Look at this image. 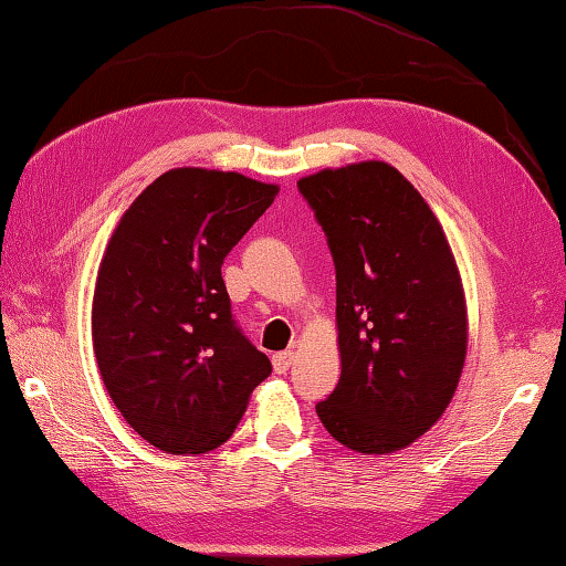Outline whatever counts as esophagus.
Segmentation results:
<instances>
[{
	"label": "esophagus",
	"instance_id": "1",
	"mask_svg": "<svg viewBox=\"0 0 566 566\" xmlns=\"http://www.w3.org/2000/svg\"><path fill=\"white\" fill-rule=\"evenodd\" d=\"M293 350H283V353H275L273 355V368H275V373H285L293 365Z\"/></svg>",
	"mask_w": 566,
	"mask_h": 566
}]
</instances>
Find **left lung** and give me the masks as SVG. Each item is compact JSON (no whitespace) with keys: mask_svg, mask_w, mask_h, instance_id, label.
<instances>
[{"mask_svg":"<svg viewBox=\"0 0 566 566\" xmlns=\"http://www.w3.org/2000/svg\"><path fill=\"white\" fill-rule=\"evenodd\" d=\"M335 263L343 373L315 412L365 454L408 448L458 390L468 311L442 226L385 161L325 168L298 181Z\"/></svg>","mask_w":566,"mask_h":566,"instance_id":"left-lung-1","label":"left lung"}]
</instances>
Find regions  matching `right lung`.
Segmentation results:
<instances>
[{
    "mask_svg": "<svg viewBox=\"0 0 566 566\" xmlns=\"http://www.w3.org/2000/svg\"><path fill=\"white\" fill-rule=\"evenodd\" d=\"M275 193L233 171L171 168L106 245L92 308L98 373L124 420L168 454L223 444L273 370L233 321L221 265Z\"/></svg>",
    "mask_w": 566,
    "mask_h": 566,
    "instance_id": "right-lung-1",
    "label": "right lung"
}]
</instances>
